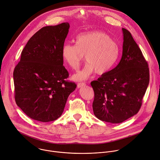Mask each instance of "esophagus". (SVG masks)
<instances>
[{
  "mask_svg": "<svg viewBox=\"0 0 160 160\" xmlns=\"http://www.w3.org/2000/svg\"><path fill=\"white\" fill-rule=\"evenodd\" d=\"M85 86H86V84H85V83H84V82H80V83H78V85H77L78 88H82V87Z\"/></svg>",
  "mask_w": 160,
  "mask_h": 160,
  "instance_id": "obj_1",
  "label": "esophagus"
}]
</instances>
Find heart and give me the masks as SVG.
<instances>
[{
  "label": "heart",
  "instance_id": "heart-1",
  "mask_svg": "<svg viewBox=\"0 0 160 160\" xmlns=\"http://www.w3.org/2000/svg\"><path fill=\"white\" fill-rule=\"evenodd\" d=\"M62 57L72 70L77 69L85 55L84 68L72 76L76 81L86 79L94 72L104 75L115 66L120 55V47L110 36L102 31L79 34L76 45L65 43L61 50Z\"/></svg>",
  "mask_w": 160,
  "mask_h": 160
}]
</instances>
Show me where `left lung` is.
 <instances>
[{
    "label": "left lung",
    "instance_id": "left-lung-1",
    "mask_svg": "<svg viewBox=\"0 0 160 160\" xmlns=\"http://www.w3.org/2000/svg\"><path fill=\"white\" fill-rule=\"evenodd\" d=\"M122 55L118 64L91 85L92 110L100 120L121 123L139 110L149 82L148 63L130 32L122 28Z\"/></svg>",
    "mask_w": 160,
    "mask_h": 160
}]
</instances>
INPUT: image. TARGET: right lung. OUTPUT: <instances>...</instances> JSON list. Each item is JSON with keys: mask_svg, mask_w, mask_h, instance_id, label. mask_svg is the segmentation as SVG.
Returning <instances> with one entry per match:
<instances>
[{"mask_svg": "<svg viewBox=\"0 0 160 160\" xmlns=\"http://www.w3.org/2000/svg\"><path fill=\"white\" fill-rule=\"evenodd\" d=\"M69 28L66 22L40 29L26 43L14 69L16 103L35 120L48 122L60 117L76 88L65 80L69 73L61 55Z\"/></svg>", "mask_w": 160, "mask_h": 160, "instance_id": "obj_1", "label": "right lung"}]
</instances>
